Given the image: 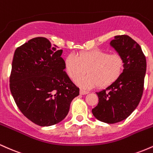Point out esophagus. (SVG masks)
I'll list each match as a JSON object with an SVG mask.
<instances>
[{"label":"esophagus","instance_id":"34e87169","mask_svg":"<svg viewBox=\"0 0 153 153\" xmlns=\"http://www.w3.org/2000/svg\"><path fill=\"white\" fill-rule=\"evenodd\" d=\"M80 94H81V95H85V94H88V91H83V90H82V89H80Z\"/></svg>","mask_w":153,"mask_h":153}]
</instances>
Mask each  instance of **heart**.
I'll return each instance as SVG.
<instances>
[{"label": "heart", "mask_w": 153, "mask_h": 153, "mask_svg": "<svg viewBox=\"0 0 153 153\" xmlns=\"http://www.w3.org/2000/svg\"><path fill=\"white\" fill-rule=\"evenodd\" d=\"M65 67L68 76L73 80L83 75L76 81L81 88H105L119 78L124 61L119 54H109L101 50H93L78 54H71L65 59Z\"/></svg>", "instance_id": "heart-1"}]
</instances>
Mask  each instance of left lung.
Listing matches in <instances>:
<instances>
[{
    "label": "left lung",
    "instance_id": "8db88e82",
    "mask_svg": "<svg viewBox=\"0 0 153 153\" xmlns=\"http://www.w3.org/2000/svg\"><path fill=\"white\" fill-rule=\"evenodd\" d=\"M110 45L122 56L124 69L114 82L96 92L99 103L92 113L101 122L114 124L127 119L138 106L143 96L147 64L141 47L130 36H115Z\"/></svg>",
    "mask_w": 153,
    "mask_h": 153
}]
</instances>
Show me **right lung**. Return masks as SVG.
<instances>
[{
    "label": "right lung",
    "instance_id": "add662e5",
    "mask_svg": "<svg viewBox=\"0 0 153 153\" xmlns=\"http://www.w3.org/2000/svg\"><path fill=\"white\" fill-rule=\"evenodd\" d=\"M45 37L33 38L16 49L10 90L27 119L41 127L54 125L68 115L79 88L65 71L62 50Z\"/></svg>",
    "mask_w": 153,
    "mask_h": 153
}]
</instances>
